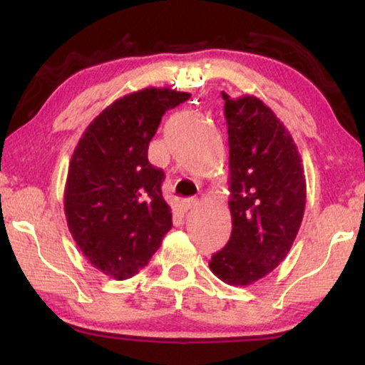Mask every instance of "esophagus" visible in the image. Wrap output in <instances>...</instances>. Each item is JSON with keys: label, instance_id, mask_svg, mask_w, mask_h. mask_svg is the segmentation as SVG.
Returning a JSON list of instances; mask_svg holds the SVG:
<instances>
[{"label": "esophagus", "instance_id": "obj_1", "mask_svg": "<svg viewBox=\"0 0 365 365\" xmlns=\"http://www.w3.org/2000/svg\"><path fill=\"white\" fill-rule=\"evenodd\" d=\"M196 205H197V201L195 200V197H190V200H185L182 202V207L185 209V211H191V209H193Z\"/></svg>", "mask_w": 365, "mask_h": 365}]
</instances>
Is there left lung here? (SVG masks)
<instances>
[{"label": "left lung", "instance_id": "1", "mask_svg": "<svg viewBox=\"0 0 365 365\" xmlns=\"http://www.w3.org/2000/svg\"><path fill=\"white\" fill-rule=\"evenodd\" d=\"M228 130L232 237L209 267L233 287L264 279L292 250L306 207V175L292 133L252 95L222 91Z\"/></svg>", "mask_w": 365, "mask_h": 365}]
</instances>
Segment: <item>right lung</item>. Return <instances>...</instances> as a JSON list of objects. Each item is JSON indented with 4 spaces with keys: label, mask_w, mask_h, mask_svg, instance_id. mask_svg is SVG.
Instances as JSON below:
<instances>
[{
    "label": "right lung",
    "mask_w": 365,
    "mask_h": 365,
    "mask_svg": "<svg viewBox=\"0 0 365 365\" xmlns=\"http://www.w3.org/2000/svg\"><path fill=\"white\" fill-rule=\"evenodd\" d=\"M191 95L170 88L133 91L103 109L80 137L64 187L67 227L83 256L109 279L138 274L172 228L164 172L148 146L165 110Z\"/></svg>",
    "instance_id": "right-lung-1"
}]
</instances>
